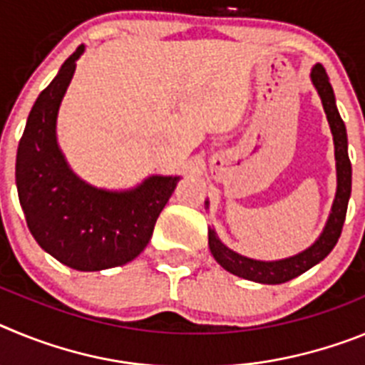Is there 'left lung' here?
Here are the masks:
<instances>
[{
	"label": "left lung",
	"mask_w": 365,
	"mask_h": 365,
	"mask_svg": "<svg viewBox=\"0 0 365 365\" xmlns=\"http://www.w3.org/2000/svg\"><path fill=\"white\" fill-rule=\"evenodd\" d=\"M311 80L322 98V104H324L325 115H327V120L329 125H331V133H333L334 140L338 186L333 208H331V215H329L327 225H325L322 235L311 247L305 248L303 252L296 254V256L278 261H257L241 256V254L234 252L228 247H225L217 240V235H215L214 230H208V245H210V252L215 257V261H217L222 269H227L228 272L235 274L240 278L250 279V282L278 285V283H285L289 279L299 276V274L307 272L311 267H314L316 263H320L324 257L329 256V252L338 243L341 227H344V221H346L347 202H349L351 197V160L349 153H347L346 124H344L340 113H338L333 87H331L329 76L322 63H316L312 67ZM205 205L208 208V201Z\"/></svg>",
	"instance_id": "1"
}]
</instances>
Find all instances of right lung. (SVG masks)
<instances>
[{"label": "right lung", "instance_id": "obj_1", "mask_svg": "<svg viewBox=\"0 0 365 365\" xmlns=\"http://www.w3.org/2000/svg\"><path fill=\"white\" fill-rule=\"evenodd\" d=\"M82 53L80 45L29 113L16 186L38 245L63 265L91 272L125 265L143 252L180 177L151 175L133 190L109 192L74 175L58 148L56 117Z\"/></svg>", "mask_w": 365, "mask_h": 365}]
</instances>
